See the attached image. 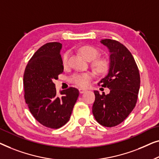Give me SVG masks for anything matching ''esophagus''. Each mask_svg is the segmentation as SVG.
Here are the masks:
<instances>
[{"label":"esophagus","mask_w":159,"mask_h":159,"mask_svg":"<svg viewBox=\"0 0 159 159\" xmlns=\"http://www.w3.org/2000/svg\"><path fill=\"white\" fill-rule=\"evenodd\" d=\"M79 90L80 93H83L86 92V89H79Z\"/></svg>","instance_id":"esophagus-1"}]
</instances>
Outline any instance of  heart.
I'll list each match as a JSON object with an SVG mask.
<instances>
[{
    "label": "heart",
    "mask_w": 159,
    "mask_h": 159,
    "mask_svg": "<svg viewBox=\"0 0 159 159\" xmlns=\"http://www.w3.org/2000/svg\"><path fill=\"white\" fill-rule=\"evenodd\" d=\"M79 52L80 55L87 60H92V66L98 72L104 73L108 69V62L102 58L96 57L99 55V52L94 47L91 45H83L79 48ZM69 52H65L62 56V62L63 66H66L68 63ZM93 75L91 73H75L71 76L69 80L72 84L80 87H86L89 84L90 80L92 79Z\"/></svg>",
    "instance_id": "obj_1"
}]
</instances>
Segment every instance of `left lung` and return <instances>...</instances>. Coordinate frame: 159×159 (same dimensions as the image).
Instances as JSON below:
<instances>
[{"label": "left lung", "instance_id": "8db88e82", "mask_svg": "<svg viewBox=\"0 0 159 159\" xmlns=\"http://www.w3.org/2000/svg\"><path fill=\"white\" fill-rule=\"evenodd\" d=\"M100 42L110 53L107 75L99 84L110 89L108 94L94 91L92 112L104 127H114L126 119L135 107L140 89V73L137 64L127 48L116 40L105 39Z\"/></svg>", "mask_w": 159, "mask_h": 159}]
</instances>
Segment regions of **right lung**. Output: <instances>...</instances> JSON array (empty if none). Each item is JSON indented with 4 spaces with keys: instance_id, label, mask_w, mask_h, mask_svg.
Listing matches in <instances>:
<instances>
[{
    "instance_id": "right-lung-1",
    "label": "right lung",
    "mask_w": 159,
    "mask_h": 159,
    "mask_svg": "<svg viewBox=\"0 0 159 159\" xmlns=\"http://www.w3.org/2000/svg\"><path fill=\"white\" fill-rule=\"evenodd\" d=\"M61 49L60 42L44 44L33 55L24 74V98L30 112L40 124L52 129L69 121L79 95L73 87L57 93L53 80L63 72Z\"/></svg>"
}]
</instances>
